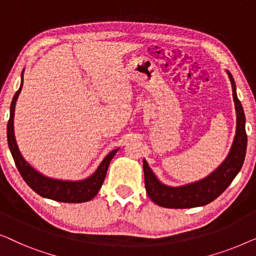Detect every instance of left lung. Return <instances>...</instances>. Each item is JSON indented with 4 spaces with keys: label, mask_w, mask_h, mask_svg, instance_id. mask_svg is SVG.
<instances>
[{
    "label": "left lung",
    "mask_w": 256,
    "mask_h": 256,
    "mask_svg": "<svg viewBox=\"0 0 256 256\" xmlns=\"http://www.w3.org/2000/svg\"><path fill=\"white\" fill-rule=\"evenodd\" d=\"M232 84L233 100L236 110V132L228 156L218 169L204 180L184 186H166L157 180L146 160H143L144 184L146 194L155 204L168 208H190L208 204L218 198L228 188L242 166L247 148V134L244 128V113L240 100L238 99L236 82L227 71Z\"/></svg>",
    "instance_id": "left-lung-1"
}]
</instances>
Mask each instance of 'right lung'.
Instances as JSON below:
<instances>
[{
  "label": "right lung",
  "instance_id": "obj_1",
  "mask_svg": "<svg viewBox=\"0 0 256 256\" xmlns=\"http://www.w3.org/2000/svg\"><path fill=\"white\" fill-rule=\"evenodd\" d=\"M24 71V70H23ZM23 73V72H22ZM23 86V74L22 82H20V90L15 93L12 98V106H10V118L8 121V127H6V134H8V146L12 152V158L18 169L20 176L26 180V183L32 188V190L42 197L52 199V200L62 202H88L96 197L98 191L100 190L102 185L104 177H106L108 166H110L112 158H113L118 149L110 152L104 157L102 162L92 176L82 180L70 182V180H59L54 178L45 177L38 172L26 162L20 155L18 146H17L15 134H14V115H15V106L17 98H18Z\"/></svg>",
  "mask_w": 256,
  "mask_h": 256
}]
</instances>
